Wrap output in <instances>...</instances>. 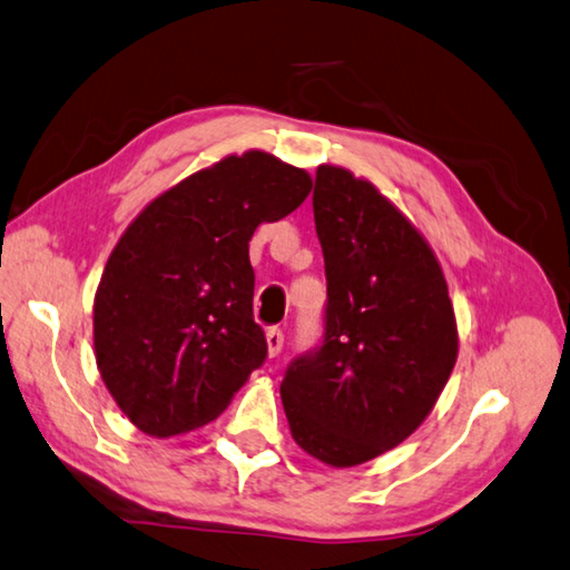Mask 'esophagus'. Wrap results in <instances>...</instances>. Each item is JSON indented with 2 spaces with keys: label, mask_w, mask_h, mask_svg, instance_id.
Masks as SVG:
<instances>
[{
  "label": "esophagus",
  "mask_w": 570,
  "mask_h": 570,
  "mask_svg": "<svg viewBox=\"0 0 570 570\" xmlns=\"http://www.w3.org/2000/svg\"><path fill=\"white\" fill-rule=\"evenodd\" d=\"M265 341H267V351H269V357L279 355V351H283V343H285V335L279 327H267L265 333Z\"/></svg>",
  "instance_id": "esophagus-1"
}]
</instances>
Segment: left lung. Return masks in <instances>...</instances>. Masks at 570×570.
Here are the masks:
<instances>
[{"instance_id":"1","label":"left lung","mask_w":570,"mask_h":570,"mask_svg":"<svg viewBox=\"0 0 570 570\" xmlns=\"http://www.w3.org/2000/svg\"><path fill=\"white\" fill-rule=\"evenodd\" d=\"M313 213L323 341L293 357L279 395L295 443L351 468L403 443L433 411L458 357L455 315L433 249L371 183L317 167Z\"/></svg>"}]
</instances>
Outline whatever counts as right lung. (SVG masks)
Wrapping results in <instances>:
<instances>
[{
  "instance_id": "obj_1",
  "label": "right lung",
  "mask_w": 570,
  "mask_h": 570,
  "mask_svg": "<svg viewBox=\"0 0 570 570\" xmlns=\"http://www.w3.org/2000/svg\"><path fill=\"white\" fill-rule=\"evenodd\" d=\"M311 189L305 169L253 149L167 189L119 237L95 297V353L139 431L169 438L215 421L265 363L249 237Z\"/></svg>"
}]
</instances>
